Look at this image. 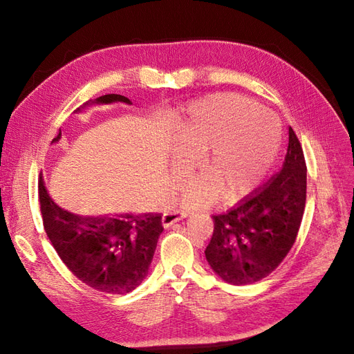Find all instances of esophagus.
Wrapping results in <instances>:
<instances>
[{"label": "esophagus", "instance_id": "esophagus-1", "mask_svg": "<svg viewBox=\"0 0 354 354\" xmlns=\"http://www.w3.org/2000/svg\"><path fill=\"white\" fill-rule=\"evenodd\" d=\"M187 217V212H180V211H174V212H164L162 214V226L164 227H169L171 224H174L180 220H183Z\"/></svg>", "mask_w": 354, "mask_h": 354}]
</instances>
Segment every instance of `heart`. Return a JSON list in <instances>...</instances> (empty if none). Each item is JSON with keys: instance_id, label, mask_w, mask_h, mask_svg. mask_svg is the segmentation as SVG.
<instances>
[{"instance_id": "heart-1", "label": "heart", "mask_w": 354, "mask_h": 354, "mask_svg": "<svg viewBox=\"0 0 354 354\" xmlns=\"http://www.w3.org/2000/svg\"><path fill=\"white\" fill-rule=\"evenodd\" d=\"M171 143L177 155L195 161L198 180L183 195V205L202 208L217 198L220 203L243 199L269 173L281 147L273 118L238 94H212L192 104L176 120ZM187 167L173 158L177 180Z\"/></svg>"}]
</instances>
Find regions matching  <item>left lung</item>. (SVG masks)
Segmentation results:
<instances>
[{
	"instance_id": "8db88e82",
	"label": "left lung",
	"mask_w": 354,
	"mask_h": 354,
	"mask_svg": "<svg viewBox=\"0 0 354 354\" xmlns=\"http://www.w3.org/2000/svg\"><path fill=\"white\" fill-rule=\"evenodd\" d=\"M307 167L303 147L289 127L285 162L279 173L238 207L212 216L207 261L224 282L250 285L269 276L297 239L306 207Z\"/></svg>"
}]
</instances>
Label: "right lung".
I'll return each mask as SVG.
<instances>
[{
  "instance_id": "right-lung-1",
  "label": "right lung",
  "mask_w": 354,
  "mask_h": 354,
  "mask_svg": "<svg viewBox=\"0 0 354 354\" xmlns=\"http://www.w3.org/2000/svg\"><path fill=\"white\" fill-rule=\"evenodd\" d=\"M115 102L133 104L121 94H106L94 103ZM60 137L62 133L53 138V143ZM38 192L47 236L62 261L81 282L104 294H128L142 283L164 230L160 214L84 217L60 208L50 198L42 177Z\"/></svg>"
}]
</instances>
